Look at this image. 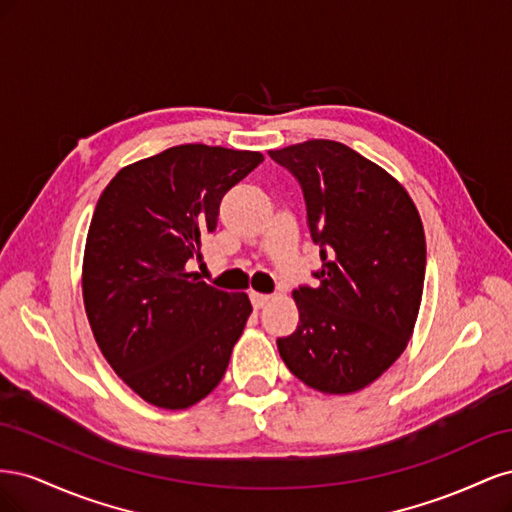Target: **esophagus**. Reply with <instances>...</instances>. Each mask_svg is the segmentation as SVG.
<instances>
[{
  "label": "esophagus",
  "instance_id": "1",
  "mask_svg": "<svg viewBox=\"0 0 512 512\" xmlns=\"http://www.w3.org/2000/svg\"><path fill=\"white\" fill-rule=\"evenodd\" d=\"M271 303V294H260V292H252V305L254 309H262L265 305Z\"/></svg>",
  "mask_w": 512,
  "mask_h": 512
}]
</instances>
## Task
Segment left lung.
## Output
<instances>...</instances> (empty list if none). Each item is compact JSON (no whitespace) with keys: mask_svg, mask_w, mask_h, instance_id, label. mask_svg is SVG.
I'll return each instance as SVG.
<instances>
[{"mask_svg":"<svg viewBox=\"0 0 512 512\" xmlns=\"http://www.w3.org/2000/svg\"><path fill=\"white\" fill-rule=\"evenodd\" d=\"M299 181L322 267L292 292L299 327L277 339L312 389L346 395L406 350L425 284V232L412 198L384 168L335 141L269 151Z\"/></svg>","mask_w":512,"mask_h":512,"instance_id":"1","label":"left lung"}]
</instances>
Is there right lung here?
<instances>
[{
	"label": "right lung",
	"instance_id": "obj_1",
	"mask_svg": "<svg viewBox=\"0 0 512 512\" xmlns=\"http://www.w3.org/2000/svg\"><path fill=\"white\" fill-rule=\"evenodd\" d=\"M258 151L179 145L121 168L91 218L83 301L104 359L147 404L183 410L226 374L252 314L245 292L188 271L218 226L224 194Z\"/></svg>",
	"mask_w": 512,
	"mask_h": 512
}]
</instances>
